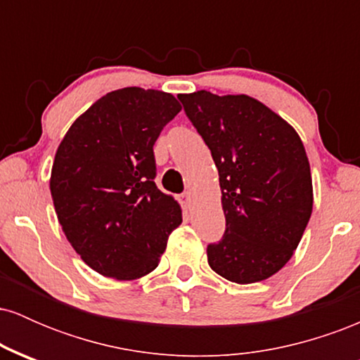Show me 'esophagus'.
I'll use <instances>...</instances> for the list:
<instances>
[{"label":"esophagus","instance_id":"34e87169","mask_svg":"<svg viewBox=\"0 0 360 360\" xmlns=\"http://www.w3.org/2000/svg\"><path fill=\"white\" fill-rule=\"evenodd\" d=\"M179 203L183 206V210L186 213L189 212V208H191V193L186 191L183 194H179Z\"/></svg>","mask_w":360,"mask_h":360}]
</instances>
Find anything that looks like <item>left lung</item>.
<instances>
[{"instance_id":"8db88e82","label":"left lung","mask_w":360,"mask_h":360,"mask_svg":"<svg viewBox=\"0 0 360 360\" xmlns=\"http://www.w3.org/2000/svg\"><path fill=\"white\" fill-rule=\"evenodd\" d=\"M179 100L220 176L226 229L206 249L210 267L238 284L271 278L291 259L311 217V172L300 135L247 94L203 89Z\"/></svg>"}]
</instances>
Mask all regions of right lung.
I'll return each mask as SVG.
<instances>
[{"label":"right lung","instance_id":"add662e5","mask_svg":"<svg viewBox=\"0 0 360 360\" xmlns=\"http://www.w3.org/2000/svg\"><path fill=\"white\" fill-rule=\"evenodd\" d=\"M179 111L164 91H111L57 148L51 174L57 218L72 249L101 276L131 281L152 272L183 221L177 201L154 183V143Z\"/></svg>","mask_w":360,"mask_h":360}]
</instances>
